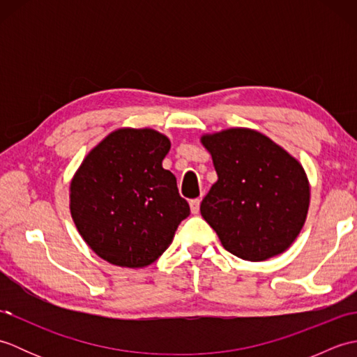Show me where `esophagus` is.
Here are the masks:
<instances>
[{
    "mask_svg": "<svg viewBox=\"0 0 357 357\" xmlns=\"http://www.w3.org/2000/svg\"><path fill=\"white\" fill-rule=\"evenodd\" d=\"M199 207H201V199H192L190 201V210L193 215L199 213Z\"/></svg>",
    "mask_w": 357,
    "mask_h": 357,
    "instance_id": "1",
    "label": "esophagus"
}]
</instances>
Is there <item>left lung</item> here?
I'll list each match as a JSON object with an SVG mask.
<instances>
[{
  "label": "left lung",
  "instance_id": "8db88e82",
  "mask_svg": "<svg viewBox=\"0 0 357 357\" xmlns=\"http://www.w3.org/2000/svg\"><path fill=\"white\" fill-rule=\"evenodd\" d=\"M201 144L218 173L201 202V215L222 247L252 262L282 255L308 215L310 181L304 167L253 128L204 133Z\"/></svg>",
  "mask_w": 357,
  "mask_h": 357
}]
</instances>
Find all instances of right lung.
<instances>
[{"label":"right lung","instance_id":"add662e5","mask_svg":"<svg viewBox=\"0 0 357 357\" xmlns=\"http://www.w3.org/2000/svg\"><path fill=\"white\" fill-rule=\"evenodd\" d=\"M170 139L155 128L121 127L89 151L70 181V215L93 252L123 268L153 264L190 215L176 178L162 167Z\"/></svg>","mask_w":357,"mask_h":357}]
</instances>
